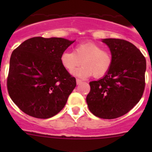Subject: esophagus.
Wrapping results in <instances>:
<instances>
[{
	"label": "esophagus",
	"mask_w": 152,
	"mask_h": 152,
	"mask_svg": "<svg viewBox=\"0 0 152 152\" xmlns=\"http://www.w3.org/2000/svg\"><path fill=\"white\" fill-rule=\"evenodd\" d=\"M81 82H82V80H80V79L78 78L76 79V83H77V84H80Z\"/></svg>",
	"instance_id": "obj_1"
}]
</instances>
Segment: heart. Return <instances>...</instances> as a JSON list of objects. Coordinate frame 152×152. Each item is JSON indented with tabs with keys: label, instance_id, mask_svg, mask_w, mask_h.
I'll return each mask as SVG.
<instances>
[{
	"label": "heart",
	"instance_id": "1",
	"mask_svg": "<svg viewBox=\"0 0 152 152\" xmlns=\"http://www.w3.org/2000/svg\"><path fill=\"white\" fill-rule=\"evenodd\" d=\"M62 66L69 72H73L82 61L83 66L75 70L74 75L80 77H101L110 71L113 63L110 52L94 42H83L76 45L74 52L64 51L61 55Z\"/></svg>",
	"mask_w": 152,
	"mask_h": 152
}]
</instances>
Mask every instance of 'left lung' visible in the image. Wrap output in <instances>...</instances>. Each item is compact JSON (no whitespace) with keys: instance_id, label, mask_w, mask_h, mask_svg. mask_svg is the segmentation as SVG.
Masks as SVG:
<instances>
[{"instance_id":"8db88e82","label":"left lung","mask_w":152,"mask_h":152,"mask_svg":"<svg viewBox=\"0 0 152 152\" xmlns=\"http://www.w3.org/2000/svg\"><path fill=\"white\" fill-rule=\"evenodd\" d=\"M110 49L111 68L103 77L90 82L86 100L90 111L101 119L126 114L139 103L145 90L146 60L139 49L119 39H103Z\"/></svg>"}]
</instances>
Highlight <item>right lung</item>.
<instances>
[{
	"instance_id": "right-lung-1",
	"label": "right lung",
	"mask_w": 152,
	"mask_h": 152,
	"mask_svg": "<svg viewBox=\"0 0 152 152\" xmlns=\"http://www.w3.org/2000/svg\"><path fill=\"white\" fill-rule=\"evenodd\" d=\"M75 41L33 37L12 52L7 85L13 103L30 116L48 119L60 112L76 87V79L61 63Z\"/></svg>"
}]
</instances>
